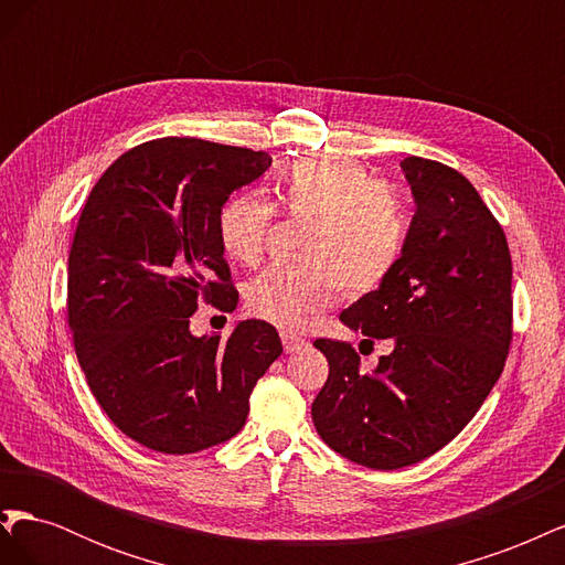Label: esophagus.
Returning <instances> with one entry per match:
<instances>
[{
    "instance_id": "esophagus-1",
    "label": "esophagus",
    "mask_w": 565,
    "mask_h": 565,
    "mask_svg": "<svg viewBox=\"0 0 565 565\" xmlns=\"http://www.w3.org/2000/svg\"><path fill=\"white\" fill-rule=\"evenodd\" d=\"M282 347H285V351L287 353H295V351H299V349H303L306 347V341L303 339H299V337H295V334H287V332H282Z\"/></svg>"
}]
</instances>
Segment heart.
Returning <instances> with one entry per match:
<instances>
[{"mask_svg":"<svg viewBox=\"0 0 565 565\" xmlns=\"http://www.w3.org/2000/svg\"><path fill=\"white\" fill-rule=\"evenodd\" d=\"M276 204L306 221L299 259L264 268L245 285V309L282 330H301L328 309L341 289L363 297L398 266L407 243V214L391 185L374 181L349 158L309 156L278 177ZM273 224V207L241 193L226 200L216 218L218 245L231 262L254 266L262 259Z\"/></svg>","mask_w":565,"mask_h":565,"instance_id":"obj_1","label":"heart"}]
</instances>
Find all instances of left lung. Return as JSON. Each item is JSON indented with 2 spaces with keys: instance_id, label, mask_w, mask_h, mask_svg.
Instances as JSON below:
<instances>
[{
  "instance_id": "8db88e82",
  "label": "left lung",
  "mask_w": 565,
  "mask_h": 565,
  "mask_svg": "<svg viewBox=\"0 0 565 565\" xmlns=\"http://www.w3.org/2000/svg\"><path fill=\"white\" fill-rule=\"evenodd\" d=\"M415 216L398 266L339 316L393 351L372 372L347 341L316 339L330 363L316 431L367 469H401L465 429L500 380L511 344V254L502 226L457 169L401 162Z\"/></svg>"
}]
</instances>
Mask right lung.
<instances>
[{"instance_id":"obj_1","label":"right lung","mask_w":565,"mask_h":565,"mask_svg":"<svg viewBox=\"0 0 565 565\" xmlns=\"http://www.w3.org/2000/svg\"><path fill=\"white\" fill-rule=\"evenodd\" d=\"M270 162L169 136L119 156L84 204L67 259L75 353L110 422L150 450L191 455L233 438L282 353L264 320L237 322L228 339L191 334L200 299L237 306L216 218Z\"/></svg>"}]
</instances>
